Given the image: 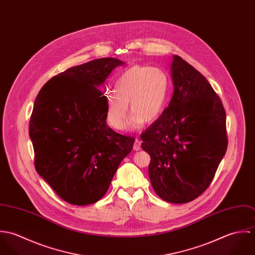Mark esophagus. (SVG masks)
Listing matches in <instances>:
<instances>
[{
  "mask_svg": "<svg viewBox=\"0 0 255 255\" xmlns=\"http://www.w3.org/2000/svg\"><path fill=\"white\" fill-rule=\"evenodd\" d=\"M133 149H134L135 151L141 150V141H139L138 139H135V141H134V143H133Z\"/></svg>",
  "mask_w": 255,
  "mask_h": 255,
  "instance_id": "34e87169",
  "label": "esophagus"
}]
</instances>
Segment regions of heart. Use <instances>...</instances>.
<instances>
[{
	"label": "heart",
	"mask_w": 255,
	"mask_h": 255,
	"mask_svg": "<svg viewBox=\"0 0 255 255\" xmlns=\"http://www.w3.org/2000/svg\"><path fill=\"white\" fill-rule=\"evenodd\" d=\"M169 95V77L160 68L133 66L122 73L115 83V92L105 97L106 120L117 130L128 125V106L133 113L129 126L132 129L160 118Z\"/></svg>",
	"instance_id": "1"
}]
</instances>
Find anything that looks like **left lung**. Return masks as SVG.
<instances>
[{
    "instance_id": "1",
    "label": "left lung",
    "mask_w": 255,
    "mask_h": 255,
    "mask_svg": "<svg viewBox=\"0 0 255 255\" xmlns=\"http://www.w3.org/2000/svg\"><path fill=\"white\" fill-rule=\"evenodd\" d=\"M171 75L169 106L140 137L155 192L181 204L198 197L214 178L228 146L226 113L208 80L176 55Z\"/></svg>"
}]
</instances>
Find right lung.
Segmentation results:
<instances>
[{
  "instance_id": "obj_1",
  "label": "right lung",
  "mask_w": 255,
  "mask_h": 255,
  "mask_svg": "<svg viewBox=\"0 0 255 255\" xmlns=\"http://www.w3.org/2000/svg\"><path fill=\"white\" fill-rule=\"evenodd\" d=\"M126 64L102 58L51 78L37 95L29 136L41 178L65 201L88 205L104 196L134 138L106 123L105 81Z\"/></svg>"
}]
</instances>
